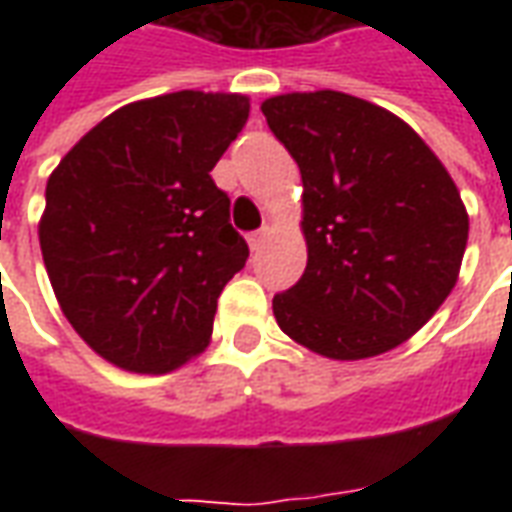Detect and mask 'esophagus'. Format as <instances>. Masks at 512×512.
<instances>
[{"label": "esophagus", "instance_id": "obj_1", "mask_svg": "<svg viewBox=\"0 0 512 512\" xmlns=\"http://www.w3.org/2000/svg\"><path fill=\"white\" fill-rule=\"evenodd\" d=\"M266 238H268V230H257V233L249 235V249L252 252H260V246L266 244Z\"/></svg>", "mask_w": 512, "mask_h": 512}]
</instances>
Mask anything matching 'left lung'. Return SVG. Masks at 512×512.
Instances as JSON below:
<instances>
[{
  "mask_svg": "<svg viewBox=\"0 0 512 512\" xmlns=\"http://www.w3.org/2000/svg\"><path fill=\"white\" fill-rule=\"evenodd\" d=\"M260 109L304 186L307 268L274 296L279 329L334 362L403 345L461 274L469 213L455 180L406 120L365 98L285 93Z\"/></svg>",
  "mask_w": 512,
  "mask_h": 512,
  "instance_id": "obj_1",
  "label": "left lung"
}]
</instances>
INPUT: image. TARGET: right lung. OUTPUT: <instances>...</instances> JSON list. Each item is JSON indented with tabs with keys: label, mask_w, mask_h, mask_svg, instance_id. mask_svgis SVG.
I'll use <instances>...</instances> for the list:
<instances>
[{
	"label": "right lung",
	"mask_w": 512,
	"mask_h": 512,
	"mask_svg": "<svg viewBox=\"0 0 512 512\" xmlns=\"http://www.w3.org/2000/svg\"><path fill=\"white\" fill-rule=\"evenodd\" d=\"M249 117L241 93L120 106L46 183L40 252L62 315L109 365L164 376L208 348L249 246L211 169Z\"/></svg>",
	"instance_id": "add662e5"
}]
</instances>
